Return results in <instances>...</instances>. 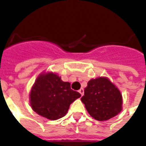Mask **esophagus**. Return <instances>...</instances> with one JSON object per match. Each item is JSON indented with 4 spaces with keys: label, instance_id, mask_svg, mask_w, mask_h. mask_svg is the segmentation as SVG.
Segmentation results:
<instances>
[{
    "label": "esophagus",
    "instance_id": "1",
    "mask_svg": "<svg viewBox=\"0 0 146 146\" xmlns=\"http://www.w3.org/2000/svg\"><path fill=\"white\" fill-rule=\"evenodd\" d=\"M79 93H80L81 96H83V93H84V90H83V88H81L80 90H79Z\"/></svg>",
    "mask_w": 146,
    "mask_h": 146
}]
</instances>
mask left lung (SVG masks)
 I'll use <instances>...</instances> for the list:
<instances>
[{
  "label": "left lung",
  "instance_id": "8db88e82",
  "mask_svg": "<svg viewBox=\"0 0 146 146\" xmlns=\"http://www.w3.org/2000/svg\"><path fill=\"white\" fill-rule=\"evenodd\" d=\"M81 101L89 114L98 121H106L122 110V93L107 77L92 79L84 90Z\"/></svg>",
  "mask_w": 146,
  "mask_h": 146
}]
</instances>
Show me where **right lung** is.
I'll return each instance as SVG.
<instances>
[{"instance_id":"1","label":"right lung","mask_w":146,"mask_h":146,"mask_svg":"<svg viewBox=\"0 0 146 146\" xmlns=\"http://www.w3.org/2000/svg\"><path fill=\"white\" fill-rule=\"evenodd\" d=\"M80 93L73 90L70 83L63 82L56 73L43 72L37 76L30 93L32 110L50 120L63 117L70 106Z\"/></svg>"}]
</instances>
